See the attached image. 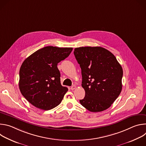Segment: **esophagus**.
Listing matches in <instances>:
<instances>
[{
    "label": "esophagus",
    "mask_w": 146,
    "mask_h": 146,
    "mask_svg": "<svg viewBox=\"0 0 146 146\" xmlns=\"http://www.w3.org/2000/svg\"><path fill=\"white\" fill-rule=\"evenodd\" d=\"M76 86H72V87H70V89H71L72 90H74L76 89Z\"/></svg>",
    "instance_id": "34e87169"
}]
</instances>
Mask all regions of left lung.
Segmentation results:
<instances>
[{
    "label": "left lung",
    "instance_id": "8db88e82",
    "mask_svg": "<svg viewBox=\"0 0 146 146\" xmlns=\"http://www.w3.org/2000/svg\"><path fill=\"white\" fill-rule=\"evenodd\" d=\"M74 54L81 69L86 96L81 105L91 112L109 108L122 90L123 70L115 56L101 47L76 48Z\"/></svg>",
    "mask_w": 146,
    "mask_h": 146
}]
</instances>
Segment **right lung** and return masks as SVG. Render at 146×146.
<instances>
[{"label":"right lung","instance_id":"right-lung-1","mask_svg":"<svg viewBox=\"0 0 146 146\" xmlns=\"http://www.w3.org/2000/svg\"><path fill=\"white\" fill-rule=\"evenodd\" d=\"M73 48L47 46L24 62L19 70V88L24 97L40 109L51 110L60 103L68 88L62 86L57 65Z\"/></svg>","mask_w":146,"mask_h":146}]
</instances>
